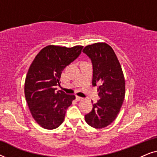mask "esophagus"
<instances>
[{
	"label": "esophagus",
	"instance_id": "obj_1",
	"mask_svg": "<svg viewBox=\"0 0 157 157\" xmlns=\"http://www.w3.org/2000/svg\"><path fill=\"white\" fill-rule=\"evenodd\" d=\"M76 101H82L83 98H81V97H80V96H76Z\"/></svg>",
	"mask_w": 157,
	"mask_h": 157
}]
</instances>
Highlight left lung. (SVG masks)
<instances>
[{"mask_svg": "<svg viewBox=\"0 0 157 157\" xmlns=\"http://www.w3.org/2000/svg\"><path fill=\"white\" fill-rule=\"evenodd\" d=\"M93 63V86L98 84L100 100L85 115L91 127L102 128L114 121L125 97V79L121 64L113 48L106 43H95L83 49ZM93 103V102H92Z\"/></svg>", "mask_w": 157, "mask_h": 157, "instance_id": "obj_1", "label": "left lung"}]
</instances>
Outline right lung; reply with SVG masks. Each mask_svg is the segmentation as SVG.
Returning <instances> with one entry per match:
<instances>
[{"label":"right lung","instance_id":"right-lung-1","mask_svg":"<svg viewBox=\"0 0 157 157\" xmlns=\"http://www.w3.org/2000/svg\"><path fill=\"white\" fill-rule=\"evenodd\" d=\"M82 46L71 48L49 45L36 55L28 71L24 92L29 110L38 125L54 129L63 123L66 111L76 98L56 91L62 71L80 55Z\"/></svg>","mask_w":157,"mask_h":157}]
</instances>
